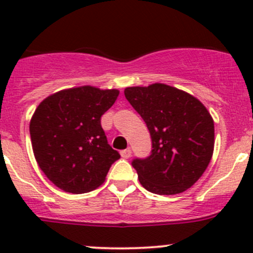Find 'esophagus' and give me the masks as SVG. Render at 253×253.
<instances>
[{
  "label": "esophagus",
  "instance_id": "1",
  "mask_svg": "<svg viewBox=\"0 0 253 253\" xmlns=\"http://www.w3.org/2000/svg\"><path fill=\"white\" fill-rule=\"evenodd\" d=\"M120 154H121V157L124 158V159H128L129 157H131V149L129 148H127V149H124L120 152Z\"/></svg>",
  "mask_w": 253,
  "mask_h": 253
}]
</instances>
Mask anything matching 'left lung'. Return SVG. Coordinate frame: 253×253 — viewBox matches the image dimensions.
<instances>
[{"instance_id":"8db88e82","label":"left lung","mask_w":253,"mask_h":253,"mask_svg":"<svg viewBox=\"0 0 253 253\" xmlns=\"http://www.w3.org/2000/svg\"><path fill=\"white\" fill-rule=\"evenodd\" d=\"M125 96L152 138L149 157L132 160L141 185L157 195H177L190 188L213 155L214 122L205 105L162 83L129 86Z\"/></svg>"}]
</instances>
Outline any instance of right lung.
Returning a JSON list of instances; mask_svg holds the SVG:
<instances>
[{"label":"right lung","instance_id":"right-lung-1","mask_svg":"<svg viewBox=\"0 0 253 253\" xmlns=\"http://www.w3.org/2000/svg\"><path fill=\"white\" fill-rule=\"evenodd\" d=\"M120 91L94 86L61 90L42 100L29 126L33 152L40 169L55 186L85 193L105 180L120 154L108 143L101 116Z\"/></svg>","mask_w":253,"mask_h":253}]
</instances>
